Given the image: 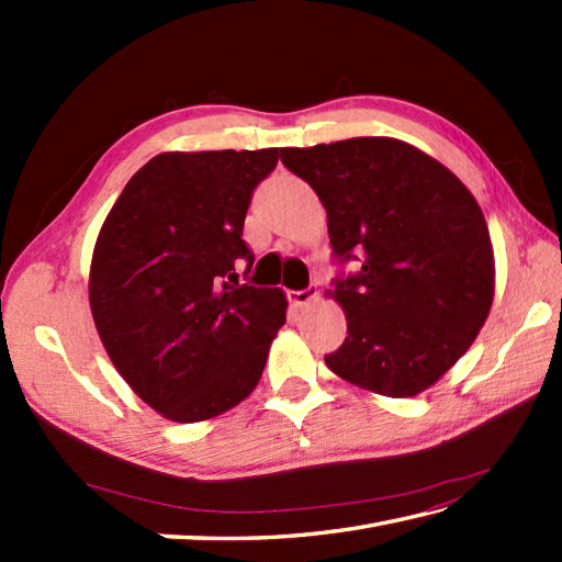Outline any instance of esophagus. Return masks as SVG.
Listing matches in <instances>:
<instances>
[{"instance_id": "obj_1", "label": "esophagus", "mask_w": 562, "mask_h": 562, "mask_svg": "<svg viewBox=\"0 0 562 562\" xmlns=\"http://www.w3.org/2000/svg\"><path fill=\"white\" fill-rule=\"evenodd\" d=\"M316 294H318L316 284H308L306 290H294V292H290V302H292L294 306H306L308 302L316 300Z\"/></svg>"}]
</instances>
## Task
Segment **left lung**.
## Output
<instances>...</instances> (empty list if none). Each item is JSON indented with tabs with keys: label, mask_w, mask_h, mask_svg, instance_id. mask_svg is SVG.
I'll return each instance as SVG.
<instances>
[{
	"label": "left lung",
	"mask_w": 562,
	"mask_h": 562,
	"mask_svg": "<svg viewBox=\"0 0 562 562\" xmlns=\"http://www.w3.org/2000/svg\"><path fill=\"white\" fill-rule=\"evenodd\" d=\"M280 154L324 202L336 258L362 262L330 292L348 338L328 369L381 396H417L491 314L495 258L479 202L447 166L393 137Z\"/></svg>",
	"instance_id": "1"
}]
</instances>
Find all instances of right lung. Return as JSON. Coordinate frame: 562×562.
<instances>
[{"label":"right lung","instance_id":"right-lung-1","mask_svg":"<svg viewBox=\"0 0 562 562\" xmlns=\"http://www.w3.org/2000/svg\"><path fill=\"white\" fill-rule=\"evenodd\" d=\"M278 149L164 151L130 178L89 272L91 316L137 396L173 423H200L258 386L288 321L278 288L238 282L254 262L244 220Z\"/></svg>","mask_w":562,"mask_h":562}]
</instances>
